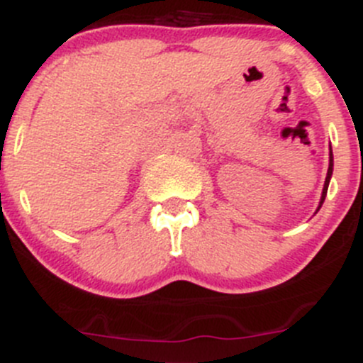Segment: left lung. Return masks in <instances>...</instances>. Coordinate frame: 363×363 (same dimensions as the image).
<instances>
[{
    "instance_id": "8db88e82",
    "label": "left lung",
    "mask_w": 363,
    "mask_h": 363,
    "mask_svg": "<svg viewBox=\"0 0 363 363\" xmlns=\"http://www.w3.org/2000/svg\"><path fill=\"white\" fill-rule=\"evenodd\" d=\"M332 174H333V154H332V147H330V164H328V174H326V179H325V188H323L321 202H319L318 211L321 209L323 202H325V199H326V191H328V184H330V179H332Z\"/></svg>"
}]
</instances>
